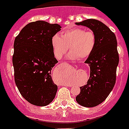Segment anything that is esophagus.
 <instances>
[{"instance_id":"obj_1","label":"esophagus","mask_w":129,"mask_h":129,"mask_svg":"<svg viewBox=\"0 0 129 129\" xmlns=\"http://www.w3.org/2000/svg\"><path fill=\"white\" fill-rule=\"evenodd\" d=\"M63 64H66V63H63Z\"/></svg>"}]
</instances>
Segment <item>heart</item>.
Returning a JSON list of instances; mask_svg holds the SVG:
<instances>
[{
  "label": "heart",
  "mask_w": 129,
  "mask_h": 129,
  "mask_svg": "<svg viewBox=\"0 0 129 129\" xmlns=\"http://www.w3.org/2000/svg\"><path fill=\"white\" fill-rule=\"evenodd\" d=\"M52 46L57 58H61L68 52L71 59H85L92 54L96 45V37L91 30L85 31L80 27L63 30L61 35H54L52 38Z\"/></svg>",
  "instance_id": "heart-1"
}]
</instances>
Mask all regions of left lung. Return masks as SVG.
I'll return each instance as SVG.
<instances>
[{
  "label": "left lung",
  "mask_w": 129,
  "mask_h": 129,
  "mask_svg": "<svg viewBox=\"0 0 129 129\" xmlns=\"http://www.w3.org/2000/svg\"><path fill=\"white\" fill-rule=\"evenodd\" d=\"M75 24L86 26L96 37L94 50L85 61L90 66V77L87 84L80 87L81 92L76 97L79 104L92 108L106 99L115 84L119 60L117 42L110 28L98 20L88 19Z\"/></svg>",
  "instance_id": "1"
}]
</instances>
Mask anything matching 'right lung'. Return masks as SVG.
<instances>
[{
    "instance_id": "add662e5",
    "label": "right lung",
    "mask_w": 129,
    "mask_h": 129,
    "mask_svg": "<svg viewBox=\"0 0 129 129\" xmlns=\"http://www.w3.org/2000/svg\"><path fill=\"white\" fill-rule=\"evenodd\" d=\"M61 28L57 23L34 21L26 25L14 40L15 83L21 96L35 106L51 103L58 90L51 77L52 69L58 62L51 41Z\"/></svg>"
}]
</instances>
